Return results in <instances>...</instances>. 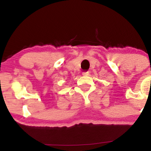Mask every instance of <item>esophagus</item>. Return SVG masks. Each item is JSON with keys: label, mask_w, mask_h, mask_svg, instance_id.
I'll return each instance as SVG.
<instances>
[{"label": "esophagus", "mask_w": 151, "mask_h": 151, "mask_svg": "<svg viewBox=\"0 0 151 151\" xmlns=\"http://www.w3.org/2000/svg\"><path fill=\"white\" fill-rule=\"evenodd\" d=\"M82 74H83V75H84V76H87V75H89V72H84L82 73Z\"/></svg>", "instance_id": "34e87169"}]
</instances>
